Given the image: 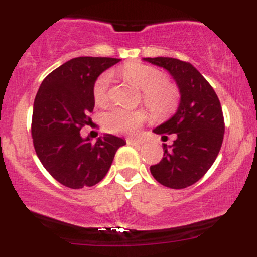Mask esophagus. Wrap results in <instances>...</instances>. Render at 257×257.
<instances>
[{
    "label": "esophagus",
    "mask_w": 257,
    "mask_h": 257,
    "mask_svg": "<svg viewBox=\"0 0 257 257\" xmlns=\"http://www.w3.org/2000/svg\"><path fill=\"white\" fill-rule=\"evenodd\" d=\"M126 142H128V144H131V145H142L143 144V141H141V139L129 138Z\"/></svg>",
    "instance_id": "34e87169"
}]
</instances>
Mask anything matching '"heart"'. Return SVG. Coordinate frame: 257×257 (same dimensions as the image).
<instances>
[{"mask_svg":"<svg viewBox=\"0 0 257 257\" xmlns=\"http://www.w3.org/2000/svg\"><path fill=\"white\" fill-rule=\"evenodd\" d=\"M121 74L128 82L142 89L144 104L155 114H167L174 109L178 93L174 85L165 78L164 73L158 68L138 62H129L121 68ZM110 76L104 73L95 80L93 85V98L95 104L104 107L109 100ZM147 120L143 110H128L113 107L103 115L105 129L112 133L133 134Z\"/></svg>","mask_w":257,"mask_h":257,"instance_id":"heart-1","label":"heart"}]
</instances>
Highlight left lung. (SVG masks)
<instances>
[{"label":"left lung","mask_w":257,"mask_h":257,"mask_svg":"<svg viewBox=\"0 0 257 257\" xmlns=\"http://www.w3.org/2000/svg\"><path fill=\"white\" fill-rule=\"evenodd\" d=\"M143 59L167 69L180 93L174 115L153 131L162 139L175 134V141L164 144L163 159L150 167V173L167 188H188L205 175L219 154L225 132L221 104L208 80L189 62L170 57Z\"/></svg>","instance_id":"obj_1"}]
</instances>
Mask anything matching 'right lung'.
Segmentation results:
<instances>
[{
  "mask_svg": "<svg viewBox=\"0 0 257 257\" xmlns=\"http://www.w3.org/2000/svg\"><path fill=\"white\" fill-rule=\"evenodd\" d=\"M120 59L78 57L66 62L43 79L33 103L32 138L46 170L71 189L93 186L109 170L116 150L125 141L104 134L95 142L82 138L94 108L93 85Z\"/></svg>",
  "mask_w": 257,
  "mask_h": 257,
  "instance_id": "1",
  "label": "right lung"
}]
</instances>
